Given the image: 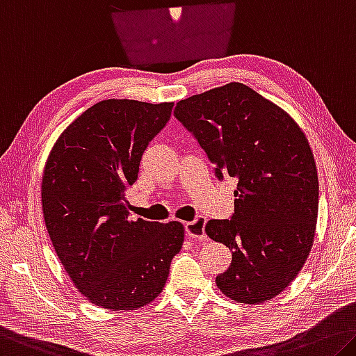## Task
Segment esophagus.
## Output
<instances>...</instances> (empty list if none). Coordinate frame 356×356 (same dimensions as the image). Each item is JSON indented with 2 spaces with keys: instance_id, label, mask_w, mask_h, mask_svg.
<instances>
[{
  "instance_id": "esophagus-1",
  "label": "esophagus",
  "mask_w": 356,
  "mask_h": 356,
  "mask_svg": "<svg viewBox=\"0 0 356 356\" xmlns=\"http://www.w3.org/2000/svg\"><path fill=\"white\" fill-rule=\"evenodd\" d=\"M204 227H206V218L198 217V218H195L193 222L185 223V233H187V236L191 241L206 242L207 236L204 233Z\"/></svg>"
}]
</instances>
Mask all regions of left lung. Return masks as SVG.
Instances as JSON below:
<instances>
[{
	"label": "left lung",
	"mask_w": 356,
	"mask_h": 356,
	"mask_svg": "<svg viewBox=\"0 0 356 356\" xmlns=\"http://www.w3.org/2000/svg\"><path fill=\"white\" fill-rule=\"evenodd\" d=\"M174 115L198 139L216 176L238 180L233 217L204 228L233 252L217 286L238 302L273 300L296 279L314 244L318 176L306 134L241 82L180 99Z\"/></svg>",
	"instance_id": "1"
}]
</instances>
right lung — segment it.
Masks as SVG:
<instances>
[{
	"mask_svg": "<svg viewBox=\"0 0 356 356\" xmlns=\"http://www.w3.org/2000/svg\"><path fill=\"white\" fill-rule=\"evenodd\" d=\"M172 106L99 101L60 134L46 161L41 198L50 241L76 289L103 309L154 301L182 249V223L129 220L127 201Z\"/></svg>",
	"mask_w": 356,
	"mask_h": 356,
	"instance_id": "1",
	"label": "right lung"
}]
</instances>
